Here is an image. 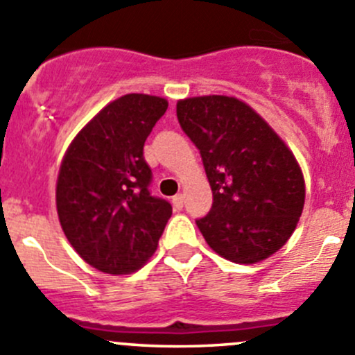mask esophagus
<instances>
[{
	"label": "esophagus",
	"instance_id": "1",
	"mask_svg": "<svg viewBox=\"0 0 355 355\" xmlns=\"http://www.w3.org/2000/svg\"><path fill=\"white\" fill-rule=\"evenodd\" d=\"M171 204H173L175 209L180 211L182 207H184V196H182V194L173 196V198H171Z\"/></svg>",
	"mask_w": 355,
	"mask_h": 355
}]
</instances>
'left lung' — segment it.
Returning <instances> with one entry per match:
<instances>
[{
  "mask_svg": "<svg viewBox=\"0 0 355 355\" xmlns=\"http://www.w3.org/2000/svg\"><path fill=\"white\" fill-rule=\"evenodd\" d=\"M177 118L199 149L213 191L209 213L196 220L207 245L241 264L277 252L306 199L292 151L250 106L228 96L182 99Z\"/></svg>",
  "mask_w": 355,
  "mask_h": 355,
  "instance_id": "1",
  "label": "left lung"
}]
</instances>
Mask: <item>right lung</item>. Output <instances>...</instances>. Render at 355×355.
<instances>
[{
	"label": "right lung",
	"mask_w": 355,
	"mask_h": 355,
	"mask_svg": "<svg viewBox=\"0 0 355 355\" xmlns=\"http://www.w3.org/2000/svg\"><path fill=\"white\" fill-rule=\"evenodd\" d=\"M166 99L127 94L105 106L62 161L56 209L68 242L96 270L125 275L144 266L171 216V204L149 191L144 142Z\"/></svg>",
	"instance_id": "obj_1"
}]
</instances>
